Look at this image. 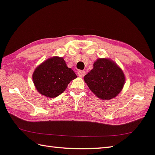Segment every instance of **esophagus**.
<instances>
[{"label": "esophagus", "instance_id": "34e87169", "mask_svg": "<svg viewBox=\"0 0 155 155\" xmlns=\"http://www.w3.org/2000/svg\"><path fill=\"white\" fill-rule=\"evenodd\" d=\"M78 75L79 77H83L85 74V72L83 71H79L78 72Z\"/></svg>", "mask_w": 155, "mask_h": 155}]
</instances>
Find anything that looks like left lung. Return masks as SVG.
I'll list each match as a JSON object with an SVG mask.
<instances>
[{
	"label": "left lung",
	"instance_id": "left-lung-1",
	"mask_svg": "<svg viewBox=\"0 0 155 155\" xmlns=\"http://www.w3.org/2000/svg\"><path fill=\"white\" fill-rule=\"evenodd\" d=\"M90 90L103 100L117 97L123 89L125 77L122 69L108 58H98L93 68L84 77Z\"/></svg>",
	"mask_w": 155,
	"mask_h": 155
}]
</instances>
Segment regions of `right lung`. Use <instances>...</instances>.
<instances>
[{
	"mask_svg": "<svg viewBox=\"0 0 155 155\" xmlns=\"http://www.w3.org/2000/svg\"><path fill=\"white\" fill-rule=\"evenodd\" d=\"M62 57H54L36 68L32 80L39 93L49 98L58 97L66 90L69 83L77 78Z\"/></svg>",
	"mask_w": 155,
	"mask_h": 155,
	"instance_id": "1",
	"label": "right lung"
}]
</instances>
